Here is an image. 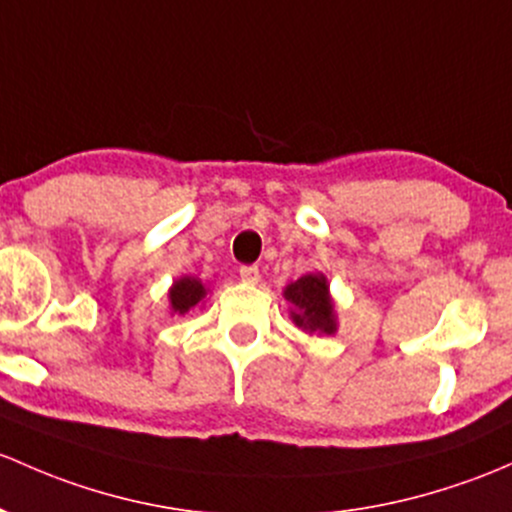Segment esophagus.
I'll return each mask as SVG.
<instances>
[{
	"label": "esophagus",
	"mask_w": 512,
	"mask_h": 512,
	"mask_svg": "<svg viewBox=\"0 0 512 512\" xmlns=\"http://www.w3.org/2000/svg\"><path fill=\"white\" fill-rule=\"evenodd\" d=\"M240 277H242V282L257 284V282H260V270H257L255 265H242L240 267Z\"/></svg>",
	"instance_id": "1"
}]
</instances>
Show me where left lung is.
<instances>
[{
    "label": "left lung",
    "instance_id": "8db88e82",
    "mask_svg": "<svg viewBox=\"0 0 512 512\" xmlns=\"http://www.w3.org/2000/svg\"><path fill=\"white\" fill-rule=\"evenodd\" d=\"M284 299L292 304V321L301 331L336 333V311L324 274H304L297 282L287 284Z\"/></svg>",
    "mask_w": 512,
    "mask_h": 512
}]
</instances>
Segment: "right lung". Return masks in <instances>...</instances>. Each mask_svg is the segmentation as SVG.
I'll use <instances>...</instances> for the list:
<instances>
[{"instance_id":"obj_1","label":"right lung","mask_w":512,"mask_h":512,"mask_svg":"<svg viewBox=\"0 0 512 512\" xmlns=\"http://www.w3.org/2000/svg\"><path fill=\"white\" fill-rule=\"evenodd\" d=\"M208 289L203 287L201 279L196 277H181L176 279L174 287L169 289V301H171V314H186L193 306L201 304L206 299Z\"/></svg>"}]
</instances>
